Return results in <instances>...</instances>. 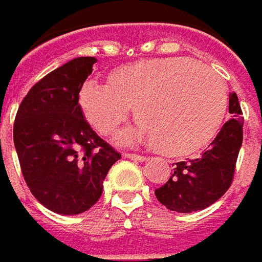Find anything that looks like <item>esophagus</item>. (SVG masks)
Wrapping results in <instances>:
<instances>
[{
    "label": "esophagus",
    "instance_id": "34e87169",
    "mask_svg": "<svg viewBox=\"0 0 262 262\" xmlns=\"http://www.w3.org/2000/svg\"><path fill=\"white\" fill-rule=\"evenodd\" d=\"M125 159H129V160H134V162H146V156H140V155H136V153H125L124 155Z\"/></svg>",
    "mask_w": 262,
    "mask_h": 262
}]
</instances>
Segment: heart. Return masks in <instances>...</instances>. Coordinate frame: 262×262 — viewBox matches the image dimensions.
<instances>
[{"mask_svg":"<svg viewBox=\"0 0 262 262\" xmlns=\"http://www.w3.org/2000/svg\"><path fill=\"white\" fill-rule=\"evenodd\" d=\"M87 122L102 136L114 134L134 107L140 122L119 137L146 140L172 157L195 155L217 136L226 115L223 81L189 58H156L116 67L107 86L87 83L78 96Z\"/></svg>","mask_w":262,"mask_h":262,"instance_id":"obj_1","label":"heart"}]
</instances>
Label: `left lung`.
<instances>
[{"label": "left lung", "instance_id": "8db88e82", "mask_svg": "<svg viewBox=\"0 0 262 262\" xmlns=\"http://www.w3.org/2000/svg\"><path fill=\"white\" fill-rule=\"evenodd\" d=\"M229 114L233 118L222 126L210 148L200 159L173 163L169 181L155 191L166 208L178 213L204 210L229 189L244 138V119L236 93L229 95Z\"/></svg>", "mask_w": 262, "mask_h": 262}]
</instances>
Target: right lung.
<instances>
[{"instance_id": "obj_1", "label": "right lung", "mask_w": 262, "mask_h": 262, "mask_svg": "<svg viewBox=\"0 0 262 262\" xmlns=\"http://www.w3.org/2000/svg\"><path fill=\"white\" fill-rule=\"evenodd\" d=\"M96 58L78 56L29 90L14 121V146L30 192L58 214L97 203L109 169L121 159L89 125L78 103Z\"/></svg>"}]
</instances>
